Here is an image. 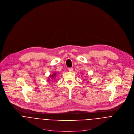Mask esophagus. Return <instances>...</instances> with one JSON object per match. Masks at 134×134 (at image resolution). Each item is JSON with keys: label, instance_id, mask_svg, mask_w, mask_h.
<instances>
[{"label": "esophagus", "instance_id": "34e87169", "mask_svg": "<svg viewBox=\"0 0 134 134\" xmlns=\"http://www.w3.org/2000/svg\"><path fill=\"white\" fill-rule=\"evenodd\" d=\"M68 70L70 71V72H72L73 71V68H70L68 69Z\"/></svg>", "mask_w": 134, "mask_h": 134}]
</instances>
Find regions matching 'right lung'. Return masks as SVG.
<instances>
[{
    "label": "right lung",
    "instance_id": "obj_1",
    "mask_svg": "<svg viewBox=\"0 0 134 134\" xmlns=\"http://www.w3.org/2000/svg\"><path fill=\"white\" fill-rule=\"evenodd\" d=\"M56 73H54V74H52V75H51L49 76V77H51L52 79H54V78H55V77L56 76ZM49 79H50V78H48V80H49Z\"/></svg>",
    "mask_w": 134,
    "mask_h": 134
}]
</instances>
